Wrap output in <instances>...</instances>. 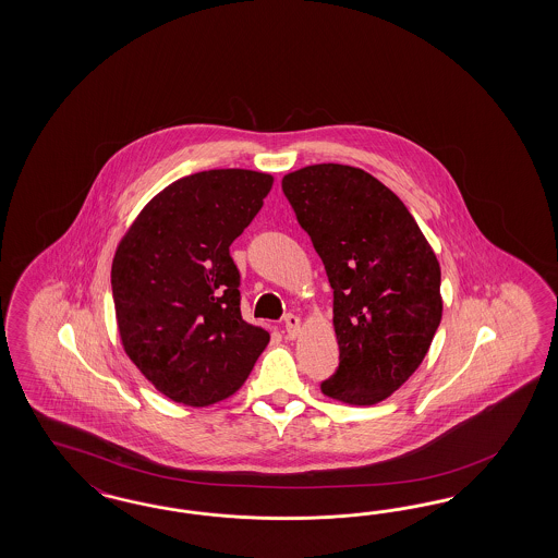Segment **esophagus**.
<instances>
[{
	"label": "esophagus",
	"instance_id": "34e87169",
	"mask_svg": "<svg viewBox=\"0 0 558 558\" xmlns=\"http://www.w3.org/2000/svg\"><path fill=\"white\" fill-rule=\"evenodd\" d=\"M284 327H287L288 338H296V333L301 329V319L296 315L288 313V315H284Z\"/></svg>",
	"mask_w": 558,
	"mask_h": 558
}]
</instances>
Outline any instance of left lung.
<instances>
[{
    "label": "left lung",
    "mask_w": 558,
    "mask_h": 558,
    "mask_svg": "<svg viewBox=\"0 0 558 558\" xmlns=\"http://www.w3.org/2000/svg\"><path fill=\"white\" fill-rule=\"evenodd\" d=\"M282 192L333 288L339 366L322 390L374 405L417 371L441 319L439 264L405 204L364 169L319 163Z\"/></svg>",
    "instance_id": "left-lung-1"
}]
</instances>
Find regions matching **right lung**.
<instances>
[{
    "mask_svg": "<svg viewBox=\"0 0 558 558\" xmlns=\"http://www.w3.org/2000/svg\"><path fill=\"white\" fill-rule=\"evenodd\" d=\"M274 178L250 169L186 175L136 217L112 262L124 352L171 401L204 407L233 395L270 333L241 317L231 243Z\"/></svg>",
    "mask_w": 558,
    "mask_h": 558,
    "instance_id": "add662e5",
    "label": "right lung"
}]
</instances>
